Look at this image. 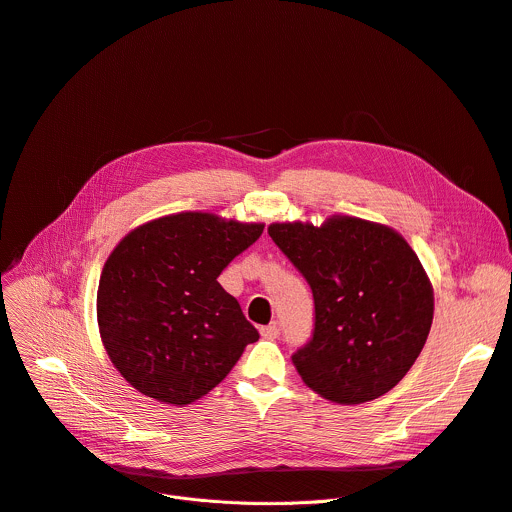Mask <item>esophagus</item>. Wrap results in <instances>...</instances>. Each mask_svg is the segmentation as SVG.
Here are the masks:
<instances>
[{
  "instance_id": "1",
  "label": "esophagus",
  "mask_w": 512,
  "mask_h": 512,
  "mask_svg": "<svg viewBox=\"0 0 512 512\" xmlns=\"http://www.w3.org/2000/svg\"><path fill=\"white\" fill-rule=\"evenodd\" d=\"M261 337L263 339H277V337H280V324L271 322V324H267V327H261Z\"/></svg>"
}]
</instances>
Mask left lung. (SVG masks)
Listing matches in <instances>:
<instances>
[{"instance_id":"1","label":"left lung","mask_w":512,"mask_h":512,"mask_svg":"<svg viewBox=\"0 0 512 512\" xmlns=\"http://www.w3.org/2000/svg\"><path fill=\"white\" fill-rule=\"evenodd\" d=\"M273 243L304 275L314 298L310 341L292 361L322 398L361 404L390 392L421 355L433 290L396 230L353 216L322 226L275 222Z\"/></svg>"}]
</instances>
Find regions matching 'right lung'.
<instances>
[{
    "label": "right lung",
    "mask_w": 512,
    "mask_h": 512,
    "mask_svg": "<svg viewBox=\"0 0 512 512\" xmlns=\"http://www.w3.org/2000/svg\"><path fill=\"white\" fill-rule=\"evenodd\" d=\"M261 232L263 224L181 212L118 243L100 277L98 324L132 388L165 404H192L259 339L218 275Z\"/></svg>",
    "instance_id": "add662e5"
}]
</instances>
